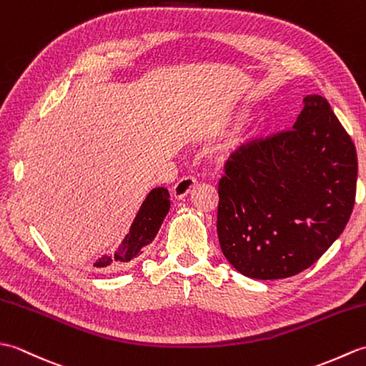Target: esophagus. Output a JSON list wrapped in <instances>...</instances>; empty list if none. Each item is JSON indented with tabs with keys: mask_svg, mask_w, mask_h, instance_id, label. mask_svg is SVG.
I'll return each instance as SVG.
<instances>
[{
	"mask_svg": "<svg viewBox=\"0 0 366 366\" xmlns=\"http://www.w3.org/2000/svg\"><path fill=\"white\" fill-rule=\"evenodd\" d=\"M197 185V179L193 176H184L182 179H179V181L173 185V189H171V193H173V197L176 199H181L184 197H187L189 193L192 192V189Z\"/></svg>",
	"mask_w": 366,
	"mask_h": 366,
	"instance_id": "34e87169",
	"label": "esophagus"
}]
</instances>
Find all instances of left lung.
Segmentation results:
<instances>
[{
	"label": "left lung",
	"mask_w": 366,
	"mask_h": 366,
	"mask_svg": "<svg viewBox=\"0 0 366 366\" xmlns=\"http://www.w3.org/2000/svg\"><path fill=\"white\" fill-rule=\"evenodd\" d=\"M357 151L321 96L303 99L294 129L231 154L219 181L217 232L240 274L297 275L343 232L357 189Z\"/></svg>",
	"instance_id": "8db88e82"
}]
</instances>
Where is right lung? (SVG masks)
Listing matches in <instances>:
<instances>
[{
  "label": "right lung",
  "mask_w": 366,
  "mask_h": 366,
  "mask_svg": "<svg viewBox=\"0 0 366 366\" xmlns=\"http://www.w3.org/2000/svg\"><path fill=\"white\" fill-rule=\"evenodd\" d=\"M169 211V193L167 189L159 187L154 189L146 197L144 203L139 207V211L132 223L129 234L124 239L118 253L113 258L104 256L94 266L104 270H114L126 266L137 256L143 253L144 247L149 245L154 237L157 236L160 224Z\"/></svg>",
  "instance_id": "right-lung-1"
}]
</instances>
